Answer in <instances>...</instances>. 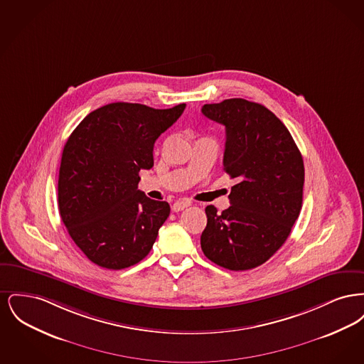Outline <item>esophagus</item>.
Masks as SVG:
<instances>
[{"instance_id": "34e87169", "label": "esophagus", "mask_w": 364, "mask_h": 364, "mask_svg": "<svg viewBox=\"0 0 364 364\" xmlns=\"http://www.w3.org/2000/svg\"><path fill=\"white\" fill-rule=\"evenodd\" d=\"M190 205V200H177V202H174L173 205H172V210L173 211H181V210L188 208Z\"/></svg>"}]
</instances>
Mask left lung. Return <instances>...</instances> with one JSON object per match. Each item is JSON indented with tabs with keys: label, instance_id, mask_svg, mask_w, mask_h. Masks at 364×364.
Here are the masks:
<instances>
[{
	"label": "left lung",
	"instance_id": "8db88e82",
	"mask_svg": "<svg viewBox=\"0 0 364 364\" xmlns=\"http://www.w3.org/2000/svg\"><path fill=\"white\" fill-rule=\"evenodd\" d=\"M202 113L225 127L224 171L239 183L221 214L206 208L203 254L229 270H250L270 259L288 239L303 203L304 165L288 128L267 107L242 98L203 105Z\"/></svg>",
	"mask_w": 364,
	"mask_h": 364
}]
</instances>
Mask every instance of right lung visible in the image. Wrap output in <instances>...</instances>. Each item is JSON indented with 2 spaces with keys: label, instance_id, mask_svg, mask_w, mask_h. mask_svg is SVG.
I'll return each instance as SVG.
<instances>
[{
  "label": "right lung",
  "instance_id": "right-lung-1",
  "mask_svg": "<svg viewBox=\"0 0 364 364\" xmlns=\"http://www.w3.org/2000/svg\"><path fill=\"white\" fill-rule=\"evenodd\" d=\"M114 102L87 114L67 140L58 174V210L72 240L92 263L122 270L147 257L171 213L138 190L154 165L156 139L183 114Z\"/></svg>",
  "mask_w": 364,
  "mask_h": 364
}]
</instances>
